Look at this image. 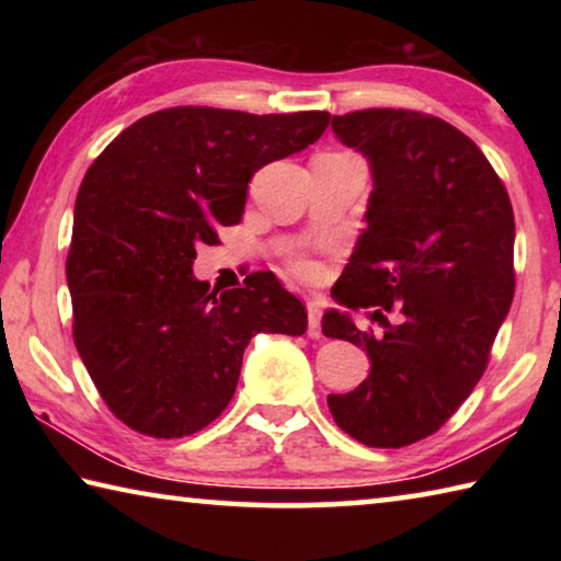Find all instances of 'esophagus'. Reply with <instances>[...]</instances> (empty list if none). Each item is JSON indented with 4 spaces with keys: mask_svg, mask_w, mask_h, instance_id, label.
<instances>
[{
    "mask_svg": "<svg viewBox=\"0 0 561 561\" xmlns=\"http://www.w3.org/2000/svg\"><path fill=\"white\" fill-rule=\"evenodd\" d=\"M307 317H309V336L321 334V307L317 301H307Z\"/></svg>",
    "mask_w": 561,
    "mask_h": 561,
    "instance_id": "obj_1",
    "label": "esophagus"
}]
</instances>
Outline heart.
<instances>
[{
    "label": "heart",
    "mask_w": 561,
    "mask_h": 561,
    "mask_svg": "<svg viewBox=\"0 0 561 561\" xmlns=\"http://www.w3.org/2000/svg\"><path fill=\"white\" fill-rule=\"evenodd\" d=\"M297 272L304 274V277H309V274H314V264H311V262H297Z\"/></svg>",
    "instance_id": "b5f03b06"
}]
</instances>
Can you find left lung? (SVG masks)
<instances>
[{
	"label": "left lung",
	"instance_id": "8db88e82",
	"mask_svg": "<svg viewBox=\"0 0 561 561\" xmlns=\"http://www.w3.org/2000/svg\"><path fill=\"white\" fill-rule=\"evenodd\" d=\"M371 168L366 230L339 279L321 331L366 351L371 371L331 393L341 431L371 448L428 438L485 371L515 297V215L482 150L450 123L403 108L331 118ZM371 308L383 332L360 330ZM393 313L388 320L385 314Z\"/></svg>",
	"mask_w": 561,
	"mask_h": 561
}]
</instances>
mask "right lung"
Masks as SVG:
<instances>
[{
    "label": "right lung",
    "instance_id": "obj_1",
    "mask_svg": "<svg viewBox=\"0 0 561 561\" xmlns=\"http://www.w3.org/2000/svg\"><path fill=\"white\" fill-rule=\"evenodd\" d=\"M327 111H156L111 140L73 207L66 282L73 341L113 415L183 438L232 401L252 336L307 331V309L272 272L244 287L195 279L201 244L242 220L247 183L321 138Z\"/></svg>",
    "mask_w": 561,
    "mask_h": 561
}]
</instances>
